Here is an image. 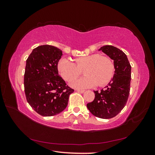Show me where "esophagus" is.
<instances>
[{
    "mask_svg": "<svg viewBox=\"0 0 155 155\" xmlns=\"http://www.w3.org/2000/svg\"><path fill=\"white\" fill-rule=\"evenodd\" d=\"M76 91H78V92H80V93H84V91H84V90H79V89H77V90H75Z\"/></svg>",
    "mask_w": 155,
    "mask_h": 155,
    "instance_id": "34e87169",
    "label": "esophagus"
}]
</instances>
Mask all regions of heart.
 <instances>
[{"label": "heart", "instance_id": "b5f03b06", "mask_svg": "<svg viewBox=\"0 0 155 155\" xmlns=\"http://www.w3.org/2000/svg\"><path fill=\"white\" fill-rule=\"evenodd\" d=\"M74 62L66 58L61 59L57 65L60 75L66 81H72L81 74L83 69L85 77L70 83L72 87L87 88L97 85L103 87L111 81L114 72V65L108 57L94 53L76 58Z\"/></svg>", "mask_w": 155, "mask_h": 155}]
</instances>
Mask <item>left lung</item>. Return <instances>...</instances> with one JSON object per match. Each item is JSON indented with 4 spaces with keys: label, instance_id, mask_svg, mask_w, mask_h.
<instances>
[{
    "label": "left lung",
    "instance_id": "obj_1",
    "mask_svg": "<svg viewBox=\"0 0 155 155\" xmlns=\"http://www.w3.org/2000/svg\"><path fill=\"white\" fill-rule=\"evenodd\" d=\"M102 51L114 60V77L104 89L94 91L95 98L87 104V109L95 116L103 119L112 118L125 107L129 96L131 66L126 54L111 45L102 46Z\"/></svg>",
    "mask_w": 155,
    "mask_h": 155
}]
</instances>
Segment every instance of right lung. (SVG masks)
<instances>
[{
	"instance_id": "right-lung-1",
	"label": "right lung",
	"mask_w": 155,
	"mask_h": 155,
	"mask_svg": "<svg viewBox=\"0 0 155 155\" xmlns=\"http://www.w3.org/2000/svg\"><path fill=\"white\" fill-rule=\"evenodd\" d=\"M62 54L55 46L42 45L33 50L26 62V98L42 116H52L64 111L69 96L74 92L59 75L57 65Z\"/></svg>"
}]
</instances>
